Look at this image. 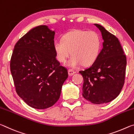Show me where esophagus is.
<instances>
[{
  "instance_id": "1",
  "label": "esophagus",
  "mask_w": 134,
  "mask_h": 134,
  "mask_svg": "<svg viewBox=\"0 0 134 134\" xmlns=\"http://www.w3.org/2000/svg\"><path fill=\"white\" fill-rule=\"evenodd\" d=\"M68 73H69V75L70 76H72V75H74V74L76 73V72L71 69H69L68 70Z\"/></svg>"
}]
</instances>
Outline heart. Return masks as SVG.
I'll use <instances>...</instances> for the list:
<instances>
[{
	"label": "heart",
	"instance_id": "b5f03b06",
	"mask_svg": "<svg viewBox=\"0 0 134 134\" xmlns=\"http://www.w3.org/2000/svg\"><path fill=\"white\" fill-rule=\"evenodd\" d=\"M53 48L57 60L63 63L71 51L72 56L67 65L76 68L81 64L90 65L96 60L100 51L101 39L95 31L74 29L63 35L62 40H55Z\"/></svg>",
	"mask_w": 134,
	"mask_h": 134
}]
</instances>
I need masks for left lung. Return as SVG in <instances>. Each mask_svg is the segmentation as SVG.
I'll return each instance as SVG.
<instances>
[{
    "instance_id": "1",
    "label": "left lung",
    "mask_w": 134,
    "mask_h": 134,
    "mask_svg": "<svg viewBox=\"0 0 134 134\" xmlns=\"http://www.w3.org/2000/svg\"><path fill=\"white\" fill-rule=\"evenodd\" d=\"M103 40V48L91 66L79 72L84 80L82 94L94 104L110 102L123 87L126 58L118 38L100 25L94 24Z\"/></svg>"
}]
</instances>
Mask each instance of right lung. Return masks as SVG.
Returning a JSON list of instances; mask_svg holds the SVG:
<instances>
[{
    "label": "right lung",
    "mask_w": 134,
    "mask_h": 134,
    "mask_svg": "<svg viewBox=\"0 0 134 134\" xmlns=\"http://www.w3.org/2000/svg\"><path fill=\"white\" fill-rule=\"evenodd\" d=\"M54 35L55 31L47 25L31 29L16 42L11 57L10 71L17 94L38 109L57 102L68 77L67 70L56 59Z\"/></svg>",
    "instance_id": "1"
}]
</instances>
